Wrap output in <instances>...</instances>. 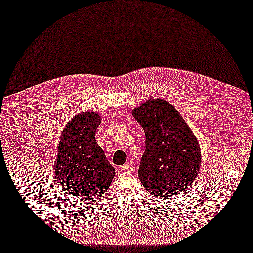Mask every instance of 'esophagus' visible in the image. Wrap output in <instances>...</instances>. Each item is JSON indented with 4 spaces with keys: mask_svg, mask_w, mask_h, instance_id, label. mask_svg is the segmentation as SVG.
Returning a JSON list of instances; mask_svg holds the SVG:
<instances>
[{
    "mask_svg": "<svg viewBox=\"0 0 253 253\" xmlns=\"http://www.w3.org/2000/svg\"><path fill=\"white\" fill-rule=\"evenodd\" d=\"M122 169L123 170H126V171H131L133 169V163L132 162H128V163H126L122 166Z\"/></svg>",
    "mask_w": 253,
    "mask_h": 253,
    "instance_id": "34e87169",
    "label": "esophagus"
}]
</instances>
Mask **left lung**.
<instances>
[{
    "mask_svg": "<svg viewBox=\"0 0 253 253\" xmlns=\"http://www.w3.org/2000/svg\"><path fill=\"white\" fill-rule=\"evenodd\" d=\"M146 134L139 178L153 196L170 198L196 179L201 149L181 114L167 101L148 100L132 110Z\"/></svg>",
    "mask_w": 253,
    "mask_h": 253,
    "instance_id": "obj_1",
    "label": "left lung"
}]
</instances>
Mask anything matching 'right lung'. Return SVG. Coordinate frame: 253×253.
Here are the masks:
<instances>
[{
    "instance_id": "obj_1",
    "label": "right lung",
    "mask_w": 253,
    "mask_h": 253,
    "mask_svg": "<svg viewBox=\"0 0 253 253\" xmlns=\"http://www.w3.org/2000/svg\"><path fill=\"white\" fill-rule=\"evenodd\" d=\"M100 120L91 111L77 114L59 141L54 177L71 197L98 198L108 189L115 175L114 168L95 140Z\"/></svg>"
}]
</instances>
